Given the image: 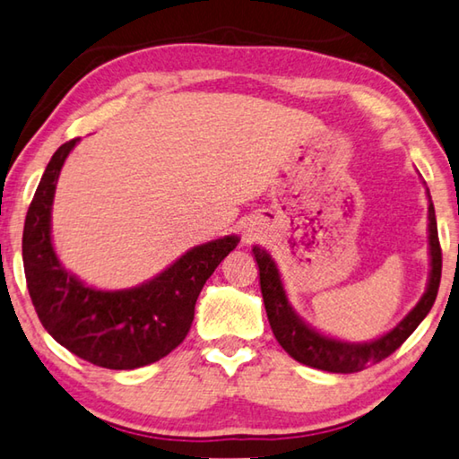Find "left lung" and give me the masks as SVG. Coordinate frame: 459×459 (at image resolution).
Here are the masks:
<instances>
[{
    "mask_svg": "<svg viewBox=\"0 0 459 459\" xmlns=\"http://www.w3.org/2000/svg\"><path fill=\"white\" fill-rule=\"evenodd\" d=\"M427 197H429V282H427L423 297H420L419 303L409 311L407 317H404L394 329H390L388 333L380 335L372 342H342L335 340V337L323 335L317 329L307 325L289 303L287 290H284L281 281L279 266H276L273 256H270L264 247H252L254 258L258 262L260 290L262 299H264L270 327H273L276 342L282 345V350L287 351L290 358H295L297 362L305 366L317 368V370L351 374L364 370V368L372 364L382 362V359L388 358L394 350H399L404 340L415 332L419 323L431 311L441 281V246L429 189H427Z\"/></svg>",
    "mask_w": 459,
    "mask_h": 459,
    "instance_id": "1",
    "label": "left lung"
}]
</instances>
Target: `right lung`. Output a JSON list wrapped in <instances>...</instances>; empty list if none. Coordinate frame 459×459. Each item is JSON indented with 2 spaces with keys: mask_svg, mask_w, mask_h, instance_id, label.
Returning a JSON list of instances; mask_svg holds the SVG:
<instances>
[{
  "mask_svg": "<svg viewBox=\"0 0 459 459\" xmlns=\"http://www.w3.org/2000/svg\"><path fill=\"white\" fill-rule=\"evenodd\" d=\"M77 142L52 154L30 203L22 238L28 292L44 329L74 356L109 370H134L159 362L185 340L203 284L239 238L195 246L138 287H89L60 264L50 236L56 180Z\"/></svg>",
  "mask_w": 459,
  "mask_h": 459,
  "instance_id": "right-lung-1",
  "label": "right lung"
}]
</instances>
